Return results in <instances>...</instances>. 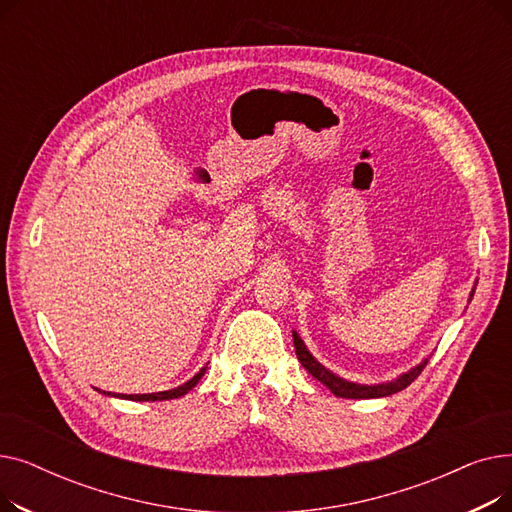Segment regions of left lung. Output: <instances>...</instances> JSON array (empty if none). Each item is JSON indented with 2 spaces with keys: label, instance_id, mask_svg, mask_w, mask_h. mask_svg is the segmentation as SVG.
Masks as SVG:
<instances>
[{
  "label": "left lung",
  "instance_id": "1",
  "mask_svg": "<svg viewBox=\"0 0 512 512\" xmlns=\"http://www.w3.org/2000/svg\"><path fill=\"white\" fill-rule=\"evenodd\" d=\"M473 297V292H471ZM292 340H294V351H297V357L301 361V365L313 375L317 382L324 384L326 388L332 390V394L340 396V398H382V396H390L396 394L400 390H405L407 386H411V382H415L419 378V373L423 371V367L427 365V359H423L417 367H413L411 371L398 375L396 380L386 382V384H355V382H346L342 378H338L336 373H332L330 369H326L321 365L309 351L305 342L301 340V336L297 332H292Z\"/></svg>",
  "mask_w": 512,
  "mask_h": 512
}]
</instances>
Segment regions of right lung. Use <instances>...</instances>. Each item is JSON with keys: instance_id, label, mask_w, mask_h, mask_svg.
Here are the masks:
<instances>
[{"instance_id": "obj_1", "label": "right lung", "mask_w": 512, "mask_h": 512, "mask_svg": "<svg viewBox=\"0 0 512 512\" xmlns=\"http://www.w3.org/2000/svg\"><path fill=\"white\" fill-rule=\"evenodd\" d=\"M205 369H207V367H203L197 375H193V378L188 380L186 384H182V386H178V388H172V390H164V392H153V394H112V392H103V394L118 396V398H128V400H172V398L184 396L188 390H193V388L199 384V380L203 378Z\"/></svg>"}]
</instances>
